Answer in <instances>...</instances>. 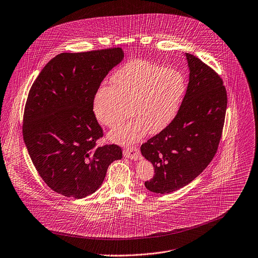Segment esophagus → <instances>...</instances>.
<instances>
[{
  "label": "esophagus",
  "instance_id": "obj_1",
  "mask_svg": "<svg viewBox=\"0 0 258 258\" xmlns=\"http://www.w3.org/2000/svg\"><path fill=\"white\" fill-rule=\"evenodd\" d=\"M123 154L125 157L130 158V159H134L137 160L140 157V152L139 149L136 146H130V147H126L123 151Z\"/></svg>",
  "mask_w": 258,
  "mask_h": 258
}]
</instances>
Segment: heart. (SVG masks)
<instances>
[{
	"instance_id": "obj_1",
	"label": "heart",
	"mask_w": 258,
	"mask_h": 258,
	"mask_svg": "<svg viewBox=\"0 0 258 258\" xmlns=\"http://www.w3.org/2000/svg\"><path fill=\"white\" fill-rule=\"evenodd\" d=\"M184 92L185 80L180 72L134 60L114 74L111 87L98 90L93 111L109 128L120 125L131 111L135 117L110 134L115 142L129 144L141 139L147 130H163L175 117Z\"/></svg>"
}]
</instances>
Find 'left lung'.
Listing matches in <instances>:
<instances>
[{
	"instance_id": "8db88e82",
	"label": "left lung",
	"mask_w": 258,
	"mask_h": 258,
	"mask_svg": "<svg viewBox=\"0 0 258 258\" xmlns=\"http://www.w3.org/2000/svg\"><path fill=\"white\" fill-rule=\"evenodd\" d=\"M188 85L174 119L141 145L153 164L147 189L168 194L192 181L212 161L222 136L227 93L220 76L192 54L185 53Z\"/></svg>"
}]
</instances>
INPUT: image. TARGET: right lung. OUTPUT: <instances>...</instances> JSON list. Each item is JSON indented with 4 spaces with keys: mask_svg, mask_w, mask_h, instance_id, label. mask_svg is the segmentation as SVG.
<instances>
[{
    "mask_svg": "<svg viewBox=\"0 0 258 258\" xmlns=\"http://www.w3.org/2000/svg\"><path fill=\"white\" fill-rule=\"evenodd\" d=\"M123 58L120 47L60 53L43 68L29 91L24 142L39 175L64 197L92 195L109 165L122 158L116 144L97 147L103 129L93 103L105 77Z\"/></svg>",
    "mask_w": 258,
    "mask_h": 258,
    "instance_id": "add662e5",
    "label": "right lung"
}]
</instances>
